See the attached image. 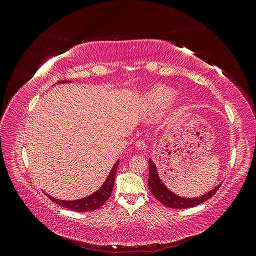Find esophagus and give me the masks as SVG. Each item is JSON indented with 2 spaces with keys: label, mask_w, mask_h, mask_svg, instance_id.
<instances>
[{
  "label": "esophagus",
  "mask_w": 256,
  "mask_h": 256,
  "mask_svg": "<svg viewBox=\"0 0 256 256\" xmlns=\"http://www.w3.org/2000/svg\"><path fill=\"white\" fill-rule=\"evenodd\" d=\"M136 146L138 147V150H146V143H145L144 140H138V141L136 142Z\"/></svg>",
  "instance_id": "34e87169"
}]
</instances>
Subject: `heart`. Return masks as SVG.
<instances>
[{"mask_svg":"<svg viewBox=\"0 0 256 256\" xmlns=\"http://www.w3.org/2000/svg\"><path fill=\"white\" fill-rule=\"evenodd\" d=\"M174 94V90L166 85H156L146 95V102L150 109L158 110L164 106Z\"/></svg>","mask_w":256,"mask_h":256,"instance_id":"obj_1","label":"heart"}]
</instances>
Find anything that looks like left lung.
I'll use <instances>...</instances> for the list:
<instances>
[{"label":"left lung","mask_w":256,"mask_h":256,"mask_svg":"<svg viewBox=\"0 0 256 256\" xmlns=\"http://www.w3.org/2000/svg\"><path fill=\"white\" fill-rule=\"evenodd\" d=\"M148 168H150V176H148V188L152 192V194L156 198L161 204H164L166 207L175 208V209H184V208H190L194 207L200 204L204 203L205 200L210 198L214 193L218 191L220 186H216L214 189H212L210 192L206 193V194L196 198H186L178 196L174 194L173 192L170 191L166 186L162 184V182L159 180L157 174L156 166L152 164V159L148 160Z\"/></svg>","instance_id":"8db88e82"}]
</instances>
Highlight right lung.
<instances>
[{"mask_svg":"<svg viewBox=\"0 0 256 256\" xmlns=\"http://www.w3.org/2000/svg\"><path fill=\"white\" fill-rule=\"evenodd\" d=\"M66 82H69V81H58V83H66ZM118 164H120V160H118V162L114 164L109 176L106 178V180L104 182L102 187H100V189L88 198H84L82 200H62L53 198L48 194L46 196H47L50 200H52L54 203H56L65 208L70 209V210H76V212L96 210V209L102 207L106 200H109L111 196L113 187H114L116 170H118Z\"/></svg>","mask_w":256,"mask_h":256,"instance_id":"1","label":"right lung"}]
</instances>
